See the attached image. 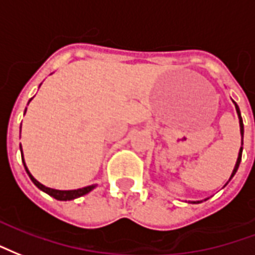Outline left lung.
Instances as JSON below:
<instances>
[{"instance_id":"obj_1","label":"left lung","mask_w":255,"mask_h":255,"mask_svg":"<svg viewBox=\"0 0 255 255\" xmlns=\"http://www.w3.org/2000/svg\"><path fill=\"white\" fill-rule=\"evenodd\" d=\"M234 102V100H232ZM234 105H235V109H237V114H238V118H239V128H241V135H242V145H243V131H245V129H243V121H242V115H241V110H239V107H238V105L234 102ZM242 150H243V146H241V149H239V153H238V159H237V164H235V167H234V170H232V174L231 176H230V179H228V182L231 181L232 176L237 174L238 171V167H239V164H241V160H242ZM227 182V183H228ZM226 183V185H227ZM224 185V186H226ZM205 200H208V198H205ZM191 202V204H200V202L202 201H189Z\"/></svg>"}]
</instances>
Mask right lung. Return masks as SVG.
Listing matches in <instances>:
<instances>
[{"label": "right lung", "instance_id": "add662e5", "mask_svg": "<svg viewBox=\"0 0 255 255\" xmlns=\"http://www.w3.org/2000/svg\"><path fill=\"white\" fill-rule=\"evenodd\" d=\"M29 103V102H28ZM27 110V109H25ZM24 114H25V111H24ZM20 149H21V145H20ZM21 159H23L24 163V168L27 171V174L31 178V181L33 182V185L40 189L44 193H47L49 196L54 197L55 200H59V201H70V200H74V198H79V197L84 196V194H88L89 191L94 190L96 185H91V186L87 187H81V189H77V190H57V189H51V187H46L44 185H42L40 182H38L32 175H31V172L28 171L27 166H25V161H24V156H23V150H21Z\"/></svg>", "mask_w": 255, "mask_h": 255}]
</instances>
